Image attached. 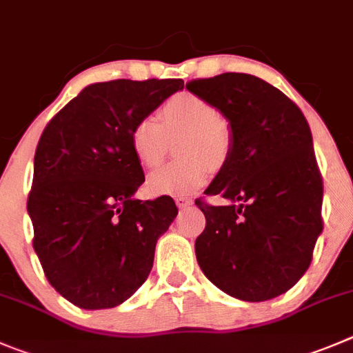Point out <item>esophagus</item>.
I'll use <instances>...</instances> for the list:
<instances>
[{
	"label": "esophagus",
	"mask_w": 353,
	"mask_h": 353,
	"mask_svg": "<svg viewBox=\"0 0 353 353\" xmlns=\"http://www.w3.org/2000/svg\"><path fill=\"white\" fill-rule=\"evenodd\" d=\"M174 203H176V206H179V208H187V206H190V204H192V199L180 196V197H176V199H174Z\"/></svg>",
	"instance_id": "1"
}]
</instances>
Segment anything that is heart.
Masks as SVG:
<instances>
[{"mask_svg":"<svg viewBox=\"0 0 353 353\" xmlns=\"http://www.w3.org/2000/svg\"><path fill=\"white\" fill-rule=\"evenodd\" d=\"M176 154L185 157L154 171L147 189L154 196H190L210 176L211 168H221L232 152V128L220 110L192 93L171 97L159 110V121L143 117L133 126L130 142L143 168L163 163L170 140L179 139Z\"/></svg>","mask_w":353,"mask_h":353,"instance_id":"obj_1","label":"heart"}]
</instances>
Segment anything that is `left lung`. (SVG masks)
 Here are the masks:
<instances>
[{
    "label": "left lung",
    "mask_w": 353,
    "mask_h": 353,
    "mask_svg": "<svg viewBox=\"0 0 353 353\" xmlns=\"http://www.w3.org/2000/svg\"><path fill=\"white\" fill-rule=\"evenodd\" d=\"M232 128V152L208 196L196 239L201 270L223 293L265 301L286 293L310 267L322 232V179L301 110L281 90L243 72L187 83Z\"/></svg>",
    "instance_id": "obj_1"
}]
</instances>
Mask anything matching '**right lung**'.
<instances>
[{
  "instance_id": "right-lung-1",
  "label": "right lung",
  "mask_w": 353,
  "mask_h": 353,
  "mask_svg": "<svg viewBox=\"0 0 353 353\" xmlns=\"http://www.w3.org/2000/svg\"><path fill=\"white\" fill-rule=\"evenodd\" d=\"M182 88V79L95 83L46 124L28 199L32 246L48 283L76 307H117L149 277L179 210L170 196L133 197L145 176L130 135Z\"/></svg>"
}]
</instances>
